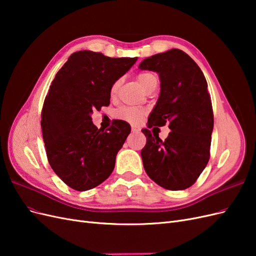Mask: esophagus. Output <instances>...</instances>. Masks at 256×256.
<instances>
[{"mask_svg": "<svg viewBox=\"0 0 256 256\" xmlns=\"http://www.w3.org/2000/svg\"><path fill=\"white\" fill-rule=\"evenodd\" d=\"M141 129L140 128H138V127H136V126H132V127H131V131H132V132H138V131H140Z\"/></svg>", "mask_w": 256, "mask_h": 256, "instance_id": "34e87169", "label": "esophagus"}]
</instances>
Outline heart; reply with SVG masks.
Here are the masks:
<instances>
[{
	"label": "heart",
	"instance_id": "1",
	"mask_svg": "<svg viewBox=\"0 0 256 256\" xmlns=\"http://www.w3.org/2000/svg\"><path fill=\"white\" fill-rule=\"evenodd\" d=\"M136 78L146 92H148L152 88L157 86V83H158L157 76L152 72H140L138 74ZM120 85V79L116 80L112 84V86L110 88V94L112 96H114L116 94V92H118ZM145 114H146V111L144 109H142V108L122 106L114 112V118L116 120H120L127 122L130 124H138L143 120Z\"/></svg>",
	"mask_w": 256,
	"mask_h": 256
}]
</instances>
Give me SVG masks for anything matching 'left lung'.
I'll list each match as a JSON object with an SVG mask.
<instances>
[{
  "label": "left lung",
  "instance_id": "1",
  "mask_svg": "<svg viewBox=\"0 0 256 256\" xmlns=\"http://www.w3.org/2000/svg\"><path fill=\"white\" fill-rule=\"evenodd\" d=\"M142 70L159 74L160 96L147 126L168 125L164 141L142 129L146 145L141 150L150 178L168 190H184L194 184L210 157L214 112L207 82L187 53L171 49L145 58Z\"/></svg>",
  "mask_w": 256,
  "mask_h": 256
}]
</instances>
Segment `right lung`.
Listing matches in <instances>:
<instances>
[{"instance_id": "add662e5", "label": "right lung", "mask_w": 256, "mask_h": 256, "mask_svg": "<svg viewBox=\"0 0 256 256\" xmlns=\"http://www.w3.org/2000/svg\"><path fill=\"white\" fill-rule=\"evenodd\" d=\"M136 60L74 52L50 85L40 122L46 152L54 173L74 190L95 188L113 172L130 125L116 120L104 131L92 124L90 113L110 104L112 84Z\"/></svg>"}]
</instances>
